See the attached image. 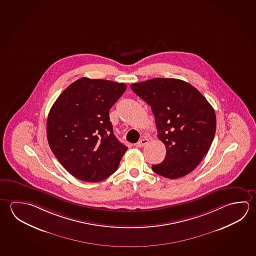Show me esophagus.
<instances>
[{"instance_id": "obj_1", "label": "esophagus", "mask_w": 256, "mask_h": 256, "mask_svg": "<svg viewBox=\"0 0 256 256\" xmlns=\"http://www.w3.org/2000/svg\"><path fill=\"white\" fill-rule=\"evenodd\" d=\"M148 142H149V140H148L146 138H144L140 139L138 142L136 143V146H138V148H143V146H144L146 144H148Z\"/></svg>"}]
</instances>
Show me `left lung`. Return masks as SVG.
I'll return each mask as SVG.
<instances>
[{
	"instance_id": "8db88e82",
	"label": "left lung",
	"mask_w": 256,
	"mask_h": 256,
	"mask_svg": "<svg viewBox=\"0 0 256 256\" xmlns=\"http://www.w3.org/2000/svg\"><path fill=\"white\" fill-rule=\"evenodd\" d=\"M130 87L151 107L157 136L166 144L164 160L152 170L168 179L192 172L214 138V108L195 87L179 79L154 78Z\"/></svg>"
}]
</instances>
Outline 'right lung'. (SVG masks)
<instances>
[{"label":"right lung","mask_w":256,"mask_h":256,"mask_svg":"<svg viewBox=\"0 0 256 256\" xmlns=\"http://www.w3.org/2000/svg\"><path fill=\"white\" fill-rule=\"evenodd\" d=\"M126 89L125 84L82 77L68 86L50 110V148L77 179L97 182L118 168L128 148L113 134L108 112Z\"/></svg>","instance_id":"1"}]
</instances>
